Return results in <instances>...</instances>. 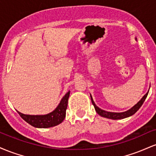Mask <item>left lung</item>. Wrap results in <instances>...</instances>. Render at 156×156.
Masks as SVG:
<instances>
[{
	"label": "left lung",
	"mask_w": 156,
	"mask_h": 156,
	"mask_svg": "<svg viewBox=\"0 0 156 156\" xmlns=\"http://www.w3.org/2000/svg\"><path fill=\"white\" fill-rule=\"evenodd\" d=\"M148 92H149V91H148V92H147L144 96H143V98H141L140 101L138 102L136 104L134 105L133 107H132L131 108L129 109L128 111H127V112H122V113H114V112H105V111L102 110V109L98 108V107L97 106V105H95V103H94V101H93L92 96H91V101H92V103L93 105H94V108H95V111L97 112V113H98L99 115H101V117L108 118V119H124V118L130 117V116H132L133 114H135V113L136 112L139 108H140V107L142 105L144 101H145L147 96V94H148Z\"/></svg>",
	"instance_id": "1"
}]
</instances>
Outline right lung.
Segmentation results:
<instances>
[{
  "mask_svg": "<svg viewBox=\"0 0 156 156\" xmlns=\"http://www.w3.org/2000/svg\"><path fill=\"white\" fill-rule=\"evenodd\" d=\"M69 96V91L63 97L58 107L53 112L46 115H26L19 112H17L26 122L35 128H46L55 126L62 123L65 118Z\"/></svg>",
  "mask_w": 156,
  "mask_h": 156,
  "instance_id": "right-lung-1",
  "label": "right lung"
}]
</instances>
